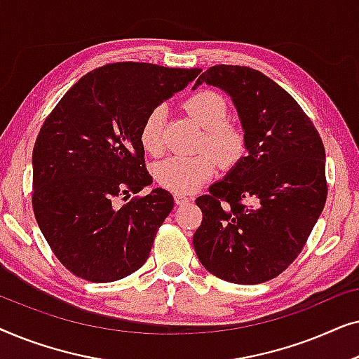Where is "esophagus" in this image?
<instances>
[{
    "instance_id": "34e87169",
    "label": "esophagus",
    "mask_w": 359,
    "mask_h": 359,
    "mask_svg": "<svg viewBox=\"0 0 359 359\" xmlns=\"http://www.w3.org/2000/svg\"><path fill=\"white\" fill-rule=\"evenodd\" d=\"M175 201H176V204H186V203H189L191 199L183 193H175Z\"/></svg>"
}]
</instances>
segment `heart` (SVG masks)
<instances>
[{"instance_id": "1", "label": "heart", "mask_w": 359, "mask_h": 359, "mask_svg": "<svg viewBox=\"0 0 359 359\" xmlns=\"http://www.w3.org/2000/svg\"><path fill=\"white\" fill-rule=\"evenodd\" d=\"M186 111L196 124L204 129L201 151L193 156H170L155 166V178L173 193H193L217 173L219 161L232 168L242 160L247 149V137L238 124L229 122L227 101L219 93L204 90L189 96ZM165 107L156 106L145 116L140 127V144L150 155L163 151Z\"/></svg>"}]
</instances>
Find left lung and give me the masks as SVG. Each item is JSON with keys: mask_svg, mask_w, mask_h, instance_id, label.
Instances as JSON below:
<instances>
[{"mask_svg": "<svg viewBox=\"0 0 359 359\" xmlns=\"http://www.w3.org/2000/svg\"><path fill=\"white\" fill-rule=\"evenodd\" d=\"M203 83L232 97L248 154L196 199L203 210L196 255L224 281H269L297 258L322 214L325 149L297 101L262 72L215 65L194 88Z\"/></svg>", "mask_w": 359, "mask_h": 359, "instance_id": "8db88e82", "label": "left lung"}]
</instances>
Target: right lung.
<instances>
[{
  "label": "right lung",
  "instance_id": "right-lung-1",
  "mask_svg": "<svg viewBox=\"0 0 359 359\" xmlns=\"http://www.w3.org/2000/svg\"><path fill=\"white\" fill-rule=\"evenodd\" d=\"M199 73L107 63L81 76L47 116L32 151V209L48 247L75 276L111 283L147 262L173 196L156 188L122 208L116 201L154 183L142 122Z\"/></svg>",
  "mask_w": 359,
  "mask_h": 359
}]
</instances>
